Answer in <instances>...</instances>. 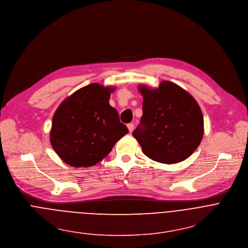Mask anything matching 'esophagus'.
I'll use <instances>...</instances> for the list:
<instances>
[{"instance_id": "1", "label": "esophagus", "mask_w": 248, "mask_h": 248, "mask_svg": "<svg viewBox=\"0 0 248 248\" xmlns=\"http://www.w3.org/2000/svg\"><path fill=\"white\" fill-rule=\"evenodd\" d=\"M127 127H128L129 132H130V133H132V132H133V130H134V124H133V123H129V124L127 125Z\"/></svg>"}]
</instances>
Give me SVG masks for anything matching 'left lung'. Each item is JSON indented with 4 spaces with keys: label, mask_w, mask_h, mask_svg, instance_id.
<instances>
[{
    "label": "left lung",
    "mask_w": 248,
    "mask_h": 248,
    "mask_svg": "<svg viewBox=\"0 0 248 248\" xmlns=\"http://www.w3.org/2000/svg\"><path fill=\"white\" fill-rule=\"evenodd\" d=\"M138 91L143 96V115L133 136L143 153L167 164L188 158L204 135V118L196 99L169 80L160 81L158 88L139 85Z\"/></svg>",
    "instance_id": "8db88e82"
}]
</instances>
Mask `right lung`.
I'll return each instance as SVG.
<instances>
[{"label": "right lung", "mask_w": 248, "mask_h": 248, "mask_svg": "<svg viewBox=\"0 0 248 248\" xmlns=\"http://www.w3.org/2000/svg\"><path fill=\"white\" fill-rule=\"evenodd\" d=\"M116 87L93 82L67 96L52 118L50 143L73 168H91L102 160L128 133L109 98Z\"/></svg>", "instance_id": "obj_1"}]
</instances>
